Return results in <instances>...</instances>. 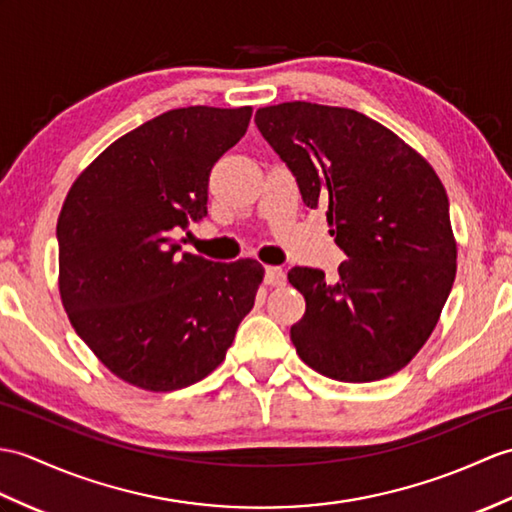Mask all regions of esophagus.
<instances>
[{
    "instance_id": "esophagus-1",
    "label": "esophagus",
    "mask_w": 512,
    "mask_h": 512,
    "mask_svg": "<svg viewBox=\"0 0 512 512\" xmlns=\"http://www.w3.org/2000/svg\"><path fill=\"white\" fill-rule=\"evenodd\" d=\"M266 283H268V285H275V288H279V285L285 283V270L279 268V266L266 268Z\"/></svg>"
}]
</instances>
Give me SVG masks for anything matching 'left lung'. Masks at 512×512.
<instances>
[{"mask_svg": "<svg viewBox=\"0 0 512 512\" xmlns=\"http://www.w3.org/2000/svg\"><path fill=\"white\" fill-rule=\"evenodd\" d=\"M257 128L288 163L303 202L327 207L329 233L347 253L338 281L292 268L305 296L290 338L299 358L338 382L401 371L441 318L458 246L447 192L423 154L390 128L344 106H261Z\"/></svg>", "mask_w": 512, "mask_h": 512, "instance_id": "left-lung-1", "label": "left lung"}]
</instances>
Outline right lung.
I'll use <instances>...</instances> for the list:
<instances>
[{
    "mask_svg": "<svg viewBox=\"0 0 512 512\" xmlns=\"http://www.w3.org/2000/svg\"><path fill=\"white\" fill-rule=\"evenodd\" d=\"M251 115L172 109L115 139L69 187L56 224L61 301L95 358L130 386L170 392L205 379L253 310L257 259L178 255L172 237L207 213L211 168Z\"/></svg>",
    "mask_w": 512,
    "mask_h": 512,
    "instance_id": "right-lung-1",
    "label": "right lung"
}]
</instances>
